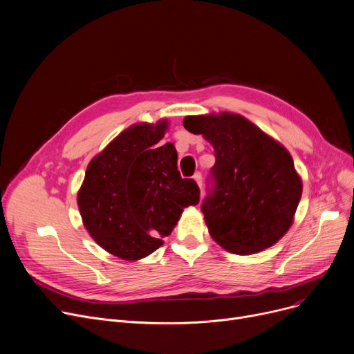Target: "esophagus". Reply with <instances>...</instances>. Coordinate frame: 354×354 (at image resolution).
Instances as JSON below:
<instances>
[{
  "label": "esophagus",
  "instance_id": "obj_1",
  "mask_svg": "<svg viewBox=\"0 0 354 354\" xmlns=\"http://www.w3.org/2000/svg\"><path fill=\"white\" fill-rule=\"evenodd\" d=\"M193 178H194V181L197 183V186L201 189V174H200V173H196V174L193 176Z\"/></svg>",
  "mask_w": 354,
  "mask_h": 354
}]
</instances>
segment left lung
Here are the masks:
<instances>
[{"label":"left lung","mask_w":354,"mask_h":354,"mask_svg":"<svg viewBox=\"0 0 354 354\" xmlns=\"http://www.w3.org/2000/svg\"><path fill=\"white\" fill-rule=\"evenodd\" d=\"M184 128L213 147L212 189L201 205L210 236L236 255L277 243L292 225L302 194L291 154L245 116H186Z\"/></svg>","instance_id":"obj_1"}]
</instances>
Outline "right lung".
Segmentation results:
<instances>
[{
	"instance_id": "right-lung-1",
	"label": "right lung",
	"mask_w": 354,
	"mask_h": 354,
	"mask_svg": "<svg viewBox=\"0 0 354 354\" xmlns=\"http://www.w3.org/2000/svg\"><path fill=\"white\" fill-rule=\"evenodd\" d=\"M167 120L122 131L88 165L77 193L83 225L109 254L138 261L157 250L183 209L196 206L200 190L181 178L177 151L160 145Z\"/></svg>"
}]
</instances>
